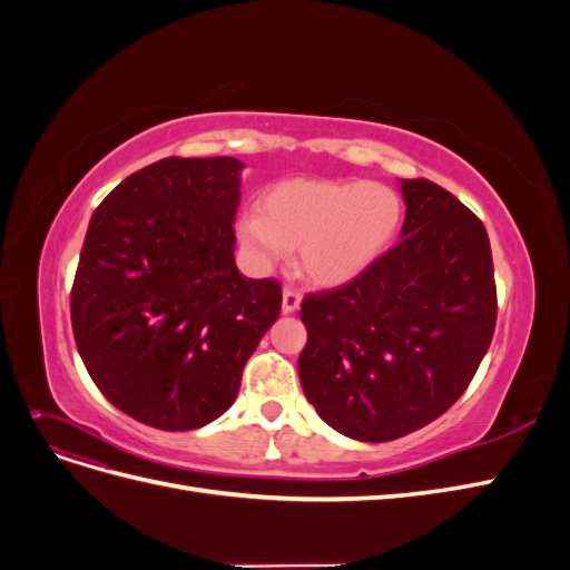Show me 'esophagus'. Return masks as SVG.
I'll return each instance as SVG.
<instances>
[{
	"mask_svg": "<svg viewBox=\"0 0 570 570\" xmlns=\"http://www.w3.org/2000/svg\"><path fill=\"white\" fill-rule=\"evenodd\" d=\"M302 304V292L295 287L283 289V314H295Z\"/></svg>",
	"mask_w": 570,
	"mask_h": 570,
	"instance_id": "34e87169",
	"label": "esophagus"
}]
</instances>
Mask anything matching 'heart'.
Wrapping results in <instances>:
<instances>
[{"label":"heart","instance_id":"obj_1","mask_svg":"<svg viewBox=\"0 0 570 570\" xmlns=\"http://www.w3.org/2000/svg\"><path fill=\"white\" fill-rule=\"evenodd\" d=\"M404 204L383 183L285 180L258 199V214L239 220V239L262 264L297 249V268L316 285H342L390 247Z\"/></svg>","mask_w":570,"mask_h":570}]
</instances>
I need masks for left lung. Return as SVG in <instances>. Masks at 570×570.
Instances as JSON below:
<instances>
[{
  "label": "left lung",
  "instance_id": "1",
  "mask_svg": "<svg viewBox=\"0 0 570 570\" xmlns=\"http://www.w3.org/2000/svg\"><path fill=\"white\" fill-rule=\"evenodd\" d=\"M402 239L347 285L302 302L306 400L337 433L390 442L428 425L469 387L497 323L482 220L444 187L402 183Z\"/></svg>",
  "mask_w": 570,
  "mask_h": 570
}]
</instances>
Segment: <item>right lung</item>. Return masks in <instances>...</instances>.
Instances as JSON below:
<instances>
[{
	"mask_svg": "<svg viewBox=\"0 0 570 570\" xmlns=\"http://www.w3.org/2000/svg\"><path fill=\"white\" fill-rule=\"evenodd\" d=\"M233 157H168L97 206L71 289L73 337L99 392L130 419L195 430L235 402L283 292L235 266Z\"/></svg>",
	"mask_w": 570,
	"mask_h": 570,
	"instance_id": "add662e5",
	"label": "right lung"
}]
</instances>
